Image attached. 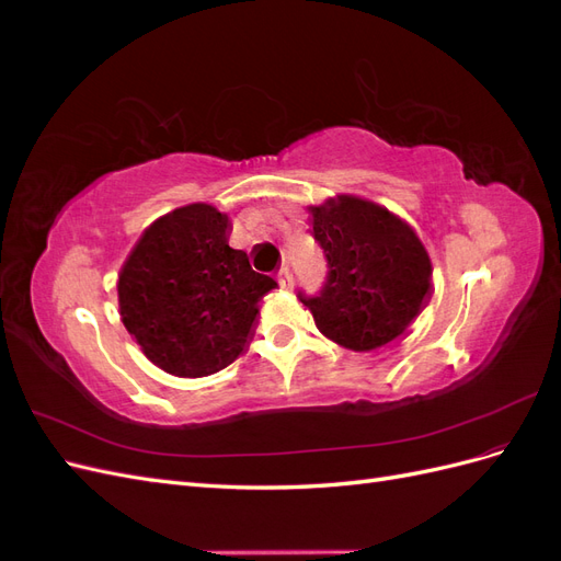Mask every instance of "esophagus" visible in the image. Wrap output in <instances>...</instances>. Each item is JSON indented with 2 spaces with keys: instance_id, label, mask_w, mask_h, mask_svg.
I'll return each instance as SVG.
<instances>
[{
  "instance_id": "1",
  "label": "esophagus",
  "mask_w": 561,
  "mask_h": 561,
  "mask_svg": "<svg viewBox=\"0 0 561 561\" xmlns=\"http://www.w3.org/2000/svg\"><path fill=\"white\" fill-rule=\"evenodd\" d=\"M278 280L283 287H293V274H290V268H287V264H283L278 268Z\"/></svg>"
}]
</instances>
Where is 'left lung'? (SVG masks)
<instances>
[{
  "mask_svg": "<svg viewBox=\"0 0 561 561\" xmlns=\"http://www.w3.org/2000/svg\"><path fill=\"white\" fill-rule=\"evenodd\" d=\"M309 213L328 278L318 295L299 293V299L318 330L360 353L404 334L433 287L431 257L414 229L358 196H336Z\"/></svg>",
  "mask_w": 561,
  "mask_h": 561,
  "instance_id": "obj_1",
  "label": "left lung"
}]
</instances>
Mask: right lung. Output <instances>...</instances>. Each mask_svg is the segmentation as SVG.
<instances>
[{
    "label": "right lung",
    "mask_w": 561,
    "mask_h": 561,
    "mask_svg": "<svg viewBox=\"0 0 561 561\" xmlns=\"http://www.w3.org/2000/svg\"><path fill=\"white\" fill-rule=\"evenodd\" d=\"M276 287L229 245V215L192 203L151 222L118 271V313L147 358L208 377L245 351L260 299Z\"/></svg>",
    "instance_id": "obj_1"
}]
</instances>
